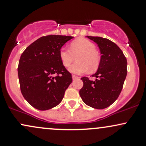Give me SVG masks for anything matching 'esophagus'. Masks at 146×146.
Instances as JSON below:
<instances>
[{"label":"esophagus","mask_w":146,"mask_h":146,"mask_svg":"<svg viewBox=\"0 0 146 146\" xmlns=\"http://www.w3.org/2000/svg\"><path fill=\"white\" fill-rule=\"evenodd\" d=\"M78 76H76V75H72V79L73 80H75V79H78Z\"/></svg>","instance_id":"34e87169"}]
</instances>
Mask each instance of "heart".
<instances>
[{
    "label": "heart",
    "instance_id": "b5f03b06",
    "mask_svg": "<svg viewBox=\"0 0 146 146\" xmlns=\"http://www.w3.org/2000/svg\"><path fill=\"white\" fill-rule=\"evenodd\" d=\"M70 49L62 47L59 51V56L62 65L70 66L76 58L78 62H75L68 68L72 74H81L88 70L93 72L99 67L100 57L96 51L95 44L86 38H79L70 44Z\"/></svg>",
    "mask_w": 146,
    "mask_h": 146
}]
</instances>
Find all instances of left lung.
Masks as SVG:
<instances>
[{
  "instance_id": "left-lung-1",
  "label": "left lung",
  "mask_w": 146,
  "mask_h": 146,
  "mask_svg": "<svg viewBox=\"0 0 146 146\" xmlns=\"http://www.w3.org/2000/svg\"><path fill=\"white\" fill-rule=\"evenodd\" d=\"M86 37L98 44L102 56L98 71L92 75L96 79L81 78L84 86L79 95L88 106L103 109L118 98L127 76V62L122 50L114 42L101 37Z\"/></svg>"
}]
</instances>
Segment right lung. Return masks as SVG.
Listing matches in <instances>:
<instances>
[{
	"instance_id": "add662e5",
	"label": "right lung",
	"mask_w": 146,
	"mask_h": 146,
	"mask_svg": "<svg viewBox=\"0 0 146 146\" xmlns=\"http://www.w3.org/2000/svg\"><path fill=\"white\" fill-rule=\"evenodd\" d=\"M72 38L43 36L21 54L18 66L20 88L25 100L35 109L45 111L58 105L72 81V74L62 65L59 56L62 46Z\"/></svg>"
}]
</instances>
